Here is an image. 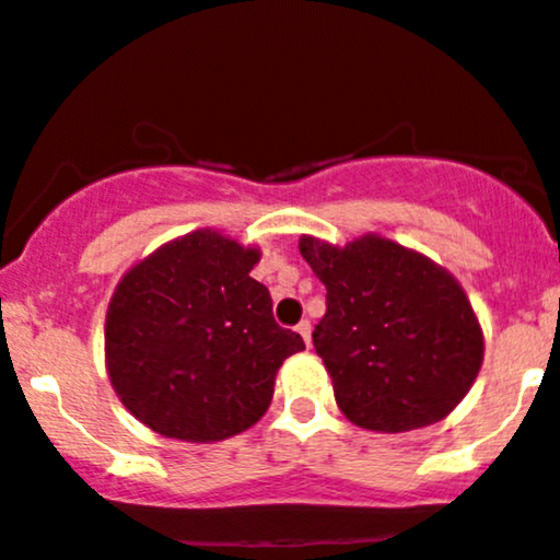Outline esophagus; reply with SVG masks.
Returning a JSON list of instances; mask_svg holds the SVG:
<instances>
[{
	"label": "esophagus",
	"instance_id": "obj_1",
	"mask_svg": "<svg viewBox=\"0 0 560 560\" xmlns=\"http://www.w3.org/2000/svg\"><path fill=\"white\" fill-rule=\"evenodd\" d=\"M311 329H313V326H311V320H300V324H298V331H300V337L305 339V345H307V347H311Z\"/></svg>",
	"mask_w": 560,
	"mask_h": 560
}]
</instances>
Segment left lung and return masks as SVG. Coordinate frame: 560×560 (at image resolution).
I'll return each mask as SVG.
<instances>
[{"mask_svg": "<svg viewBox=\"0 0 560 560\" xmlns=\"http://www.w3.org/2000/svg\"><path fill=\"white\" fill-rule=\"evenodd\" d=\"M300 255L326 287L313 345L347 419L392 434L445 419L485 358L481 326L458 281L376 234L345 247L302 236Z\"/></svg>", "mask_w": 560, "mask_h": 560, "instance_id": "8db88e82", "label": "left lung"}]
</instances>
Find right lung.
<instances>
[{"instance_id":"add662e5","label":"right lung","mask_w":560,"mask_h":560,"mask_svg":"<svg viewBox=\"0 0 560 560\" xmlns=\"http://www.w3.org/2000/svg\"><path fill=\"white\" fill-rule=\"evenodd\" d=\"M260 249L199 229L128 271L107 307V374L120 402L152 432L218 442L260 421L276 371L305 350L273 320L249 271Z\"/></svg>"}]
</instances>
